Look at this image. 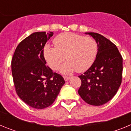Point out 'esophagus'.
<instances>
[{"label": "esophagus", "instance_id": "1", "mask_svg": "<svg viewBox=\"0 0 131 131\" xmlns=\"http://www.w3.org/2000/svg\"><path fill=\"white\" fill-rule=\"evenodd\" d=\"M63 79L66 81H69V79H70V77H67V76H63Z\"/></svg>", "mask_w": 131, "mask_h": 131}]
</instances>
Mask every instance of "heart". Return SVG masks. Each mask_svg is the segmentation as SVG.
Returning a JSON list of instances; mask_svg holds the SVG:
<instances>
[{"instance_id":"b5f03b06","label":"heart","mask_w":131,"mask_h":131,"mask_svg":"<svg viewBox=\"0 0 131 131\" xmlns=\"http://www.w3.org/2000/svg\"><path fill=\"white\" fill-rule=\"evenodd\" d=\"M53 42L55 47L45 46L44 56L50 68L54 70L66 59L68 62L60 69L63 73H70L75 70L79 73L86 71L96 56L98 46L91 37L66 32L56 36Z\"/></svg>"}]
</instances>
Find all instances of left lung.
Here are the masks:
<instances>
[{
  "mask_svg": "<svg viewBox=\"0 0 131 131\" xmlns=\"http://www.w3.org/2000/svg\"><path fill=\"white\" fill-rule=\"evenodd\" d=\"M94 39L98 52L91 68L79 76L81 85L78 93L92 106L104 104L117 92L122 81L123 58L117 48L109 39L96 33H85Z\"/></svg>",
  "mask_w": 131,
  "mask_h": 131,
  "instance_id": "8db88e82",
  "label": "left lung"
}]
</instances>
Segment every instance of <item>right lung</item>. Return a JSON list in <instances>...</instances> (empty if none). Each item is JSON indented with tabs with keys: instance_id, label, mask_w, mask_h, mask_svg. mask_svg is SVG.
<instances>
[{
	"instance_id": "right-lung-1",
	"label": "right lung",
	"mask_w": 131,
	"mask_h": 131,
	"mask_svg": "<svg viewBox=\"0 0 131 131\" xmlns=\"http://www.w3.org/2000/svg\"><path fill=\"white\" fill-rule=\"evenodd\" d=\"M52 32H35L21 41L12 59V73L18 96L33 108L52 105L65 83L62 75L46 66L44 47Z\"/></svg>"
}]
</instances>
